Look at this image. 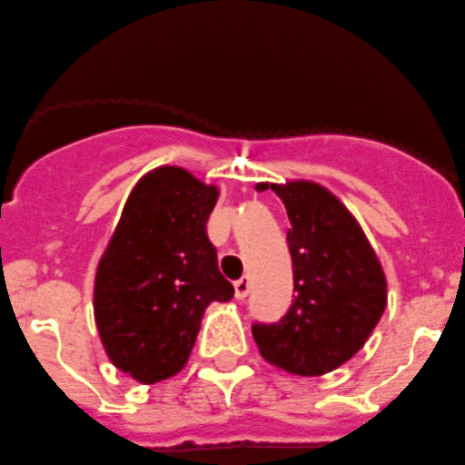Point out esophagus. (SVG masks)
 <instances>
[{"label": "esophagus", "mask_w": 465, "mask_h": 465, "mask_svg": "<svg viewBox=\"0 0 465 465\" xmlns=\"http://www.w3.org/2000/svg\"><path fill=\"white\" fill-rule=\"evenodd\" d=\"M247 292H250V280H247V277H241V280L233 282V296H236L238 301H242V298L247 296Z\"/></svg>", "instance_id": "34e87169"}]
</instances>
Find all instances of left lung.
<instances>
[{
    "label": "left lung",
    "instance_id": "1",
    "mask_svg": "<svg viewBox=\"0 0 465 465\" xmlns=\"http://www.w3.org/2000/svg\"><path fill=\"white\" fill-rule=\"evenodd\" d=\"M282 199L292 227V307L277 323H254L259 353L298 376H323L349 362L388 305V282L353 213L314 181L257 183Z\"/></svg>",
    "mask_w": 465,
    "mask_h": 465
}]
</instances>
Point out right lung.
<instances>
[{
	"label": "right lung",
	"mask_w": 465,
	"mask_h": 465,
	"mask_svg": "<svg viewBox=\"0 0 465 465\" xmlns=\"http://www.w3.org/2000/svg\"><path fill=\"white\" fill-rule=\"evenodd\" d=\"M218 194L183 167L151 169L98 262L95 328L116 370L144 385L179 374L206 307L233 296L206 233Z\"/></svg>",
	"instance_id": "1"
}]
</instances>
